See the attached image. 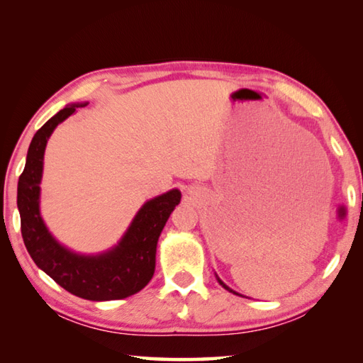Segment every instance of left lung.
<instances>
[{
  "label": "left lung",
  "mask_w": 363,
  "mask_h": 363,
  "mask_svg": "<svg viewBox=\"0 0 363 363\" xmlns=\"http://www.w3.org/2000/svg\"><path fill=\"white\" fill-rule=\"evenodd\" d=\"M218 282H220V284H221V285H223V287H225V289H226V290H230V291H233V290H231V289H230V287H226V285H225V284H223V282H221V281H220V279H218Z\"/></svg>",
  "instance_id": "8db88e82"
}]
</instances>
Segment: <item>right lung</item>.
Returning a JSON list of instances; mask_svg holds the SVG:
<instances>
[{
	"mask_svg": "<svg viewBox=\"0 0 363 363\" xmlns=\"http://www.w3.org/2000/svg\"><path fill=\"white\" fill-rule=\"evenodd\" d=\"M72 105L50 118L31 140L27 162L18 177L17 207L23 244L38 268L84 300L108 301L142 290L155 274L156 245L165 221L180 202L178 189L151 199L140 208L118 247L99 257H82L67 250L50 236L40 215V182L48 138L62 121L76 111Z\"/></svg>",
	"mask_w": 363,
	"mask_h": 363,
	"instance_id": "add662e5",
	"label": "right lung"
}]
</instances>
